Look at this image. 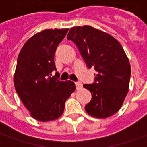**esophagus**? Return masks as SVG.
<instances>
[{"instance_id": "34e87169", "label": "esophagus", "mask_w": 147, "mask_h": 147, "mask_svg": "<svg viewBox=\"0 0 147 147\" xmlns=\"http://www.w3.org/2000/svg\"><path fill=\"white\" fill-rule=\"evenodd\" d=\"M75 84H76V88H77V90H80L82 88V84H81V82H80V81L75 82Z\"/></svg>"}]
</instances>
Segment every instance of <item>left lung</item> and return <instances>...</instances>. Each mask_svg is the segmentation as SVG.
Listing matches in <instances>:
<instances>
[{
	"label": "left lung",
	"instance_id": "8db88e82",
	"mask_svg": "<svg viewBox=\"0 0 147 147\" xmlns=\"http://www.w3.org/2000/svg\"><path fill=\"white\" fill-rule=\"evenodd\" d=\"M67 39L78 47L88 68L97 72L93 84L83 85L92 94L86 112L98 118L112 116L121 107L130 81V63L121 45L90 26L73 27Z\"/></svg>",
	"mask_w": 147,
	"mask_h": 147
}]
</instances>
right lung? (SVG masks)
Instances as JSON below:
<instances>
[{
	"label": "right lung",
	"instance_id": "right-lung-1",
	"mask_svg": "<svg viewBox=\"0 0 147 147\" xmlns=\"http://www.w3.org/2000/svg\"><path fill=\"white\" fill-rule=\"evenodd\" d=\"M68 30L50 29L37 33L24 44L18 56L15 88L31 116L40 121L59 118L76 88L73 81L50 77L56 70L55 50Z\"/></svg>",
	"mask_w": 147,
	"mask_h": 147
}]
</instances>
